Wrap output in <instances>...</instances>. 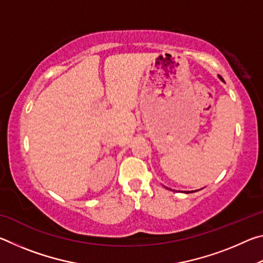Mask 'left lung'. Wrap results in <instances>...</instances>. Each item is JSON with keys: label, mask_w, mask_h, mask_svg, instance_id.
Returning <instances> with one entry per match:
<instances>
[{"label": "left lung", "mask_w": 263, "mask_h": 263, "mask_svg": "<svg viewBox=\"0 0 263 263\" xmlns=\"http://www.w3.org/2000/svg\"><path fill=\"white\" fill-rule=\"evenodd\" d=\"M218 78H219V80H220V81H222V82H224L225 83V81H224V79H222L221 77H220V75H218ZM168 189V188H167ZM169 190H172V189H169ZM173 191H174V190H173ZM180 193H185V194H189V193H195V191L193 190V191H180Z\"/></svg>", "instance_id": "left-lung-1"}]
</instances>
